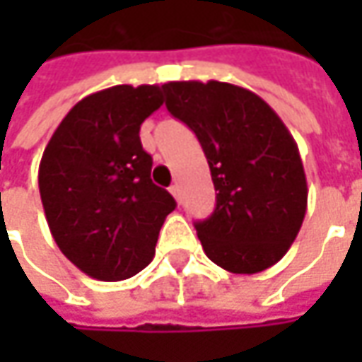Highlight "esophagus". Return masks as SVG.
I'll use <instances>...</instances> for the list:
<instances>
[{
    "label": "esophagus",
    "instance_id": "esophagus-1",
    "mask_svg": "<svg viewBox=\"0 0 362 362\" xmlns=\"http://www.w3.org/2000/svg\"><path fill=\"white\" fill-rule=\"evenodd\" d=\"M169 191H171V195H173L177 202L181 199V187H179V183H175V185H171V187H169Z\"/></svg>",
    "mask_w": 362,
    "mask_h": 362
}]
</instances>
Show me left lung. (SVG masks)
<instances>
[{
  "label": "left lung",
  "mask_w": 362,
  "mask_h": 362,
  "mask_svg": "<svg viewBox=\"0 0 362 362\" xmlns=\"http://www.w3.org/2000/svg\"><path fill=\"white\" fill-rule=\"evenodd\" d=\"M167 108L197 134L216 209L195 230L207 257L231 274L280 262L308 205L298 145L266 100L230 82H167Z\"/></svg>",
  "instance_id": "1"
}]
</instances>
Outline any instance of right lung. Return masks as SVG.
<instances>
[{"mask_svg":"<svg viewBox=\"0 0 362 362\" xmlns=\"http://www.w3.org/2000/svg\"><path fill=\"white\" fill-rule=\"evenodd\" d=\"M160 105L157 84L88 94L44 148L37 185L52 238L94 280L119 282L148 266L175 209L171 193L151 181L153 159L139 136Z\"/></svg>","mask_w":362,"mask_h":362,"instance_id":"obj_1","label":"right lung"}]
</instances>
